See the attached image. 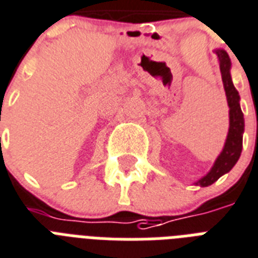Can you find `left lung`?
I'll return each instance as SVG.
<instances>
[{"label":"left lung","mask_w":258,"mask_h":258,"mask_svg":"<svg viewBox=\"0 0 258 258\" xmlns=\"http://www.w3.org/2000/svg\"><path fill=\"white\" fill-rule=\"evenodd\" d=\"M219 61V70L222 75L223 89L226 93L227 106H229V132H227L226 141L223 145L222 152L217 157L214 165L211 167L209 172L199 180L195 181V184L201 187H207L218 180L219 177L227 173L235 163L238 161L241 152H242V136L245 131V119H243L242 110L239 106V94L235 90L233 81H231V61L225 49L217 48L214 51Z\"/></svg>","instance_id":"1"}]
</instances>
